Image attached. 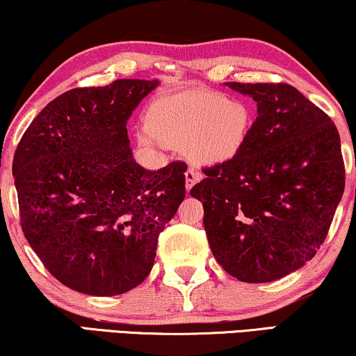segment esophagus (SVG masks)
I'll return each instance as SVG.
<instances>
[{
    "instance_id": "esophagus-1",
    "label": "esophagus",
    "mask_w": 356,
    "mask_h": 356,
    "mask_svg": "<svg viewBox=\"0 0 356 356\" xmlns=\"http://www.w3.org/2000/svg\"><path fill=\"white\" fill-rule=\"evenodd\" d=\"M184 175H186V191H189L195 183H199L200 179H202V175H200L199 172H195V170H193V168H189Z\"/></svg>"
}]
</instances>
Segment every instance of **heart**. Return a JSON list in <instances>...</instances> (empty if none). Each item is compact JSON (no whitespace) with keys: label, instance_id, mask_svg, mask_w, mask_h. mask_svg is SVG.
<instances>
[{"label":"heart","instance_id":"heart-1","mask_svg":"<svg viewBox=\"0 0 356 356\" xmlns=\"http://www.w3.org/2000/svg\"><path fill=\"white\" fill-rule=\"evenodd\" d=\"M254 112L242 99L209 90H179L147 106L138 143L144 149H184L200 167L226 165L249 143Z\"/></svg>","mask_w":356,"mask_h":356}]
</instances>
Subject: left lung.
<instances>
[{
    "mask_svg": "<svg viewBox=\"0 0 356 356\" xmlns=\"http://www.w3.org/2000/svg\"><path fill=\"white\" fill-rule=\"evenodd\" d=\"M250 96L257 114L236 161L204 168L189 191L204 205L212 254L242 282L297 271L326 239L345 188L337 128L286 83H225Z\"/></svg>",
    "mask_w": 356,
    "mask_h": 356,
    "instance_id": "1",
    "label": "left lung"
}]
</instances>
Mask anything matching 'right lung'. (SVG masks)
Listing matches in <instances>:
<instances>
[{
    "label": "right lung",
    "instance_id": "1",
    "mask_svg": "<svg viewBox=\"0 0 356 356\" xmlns=\"http://www.w3.org/2000/svg\"><path fill=\"white\" fill-rule=\"evenodd\" d=\"M159 80H115L56 97L13 162L20 225L51 275L97 297L146 280L157 239L183 202V162L151 172L133 159L127 122Z\"/></svg>",
    "mask_w": 356,
    "mask_h": 356
}]
</instances>
